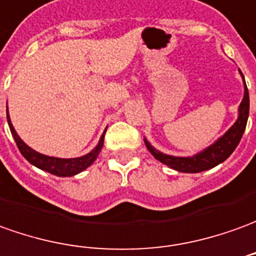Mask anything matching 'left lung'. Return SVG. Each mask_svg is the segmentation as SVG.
I'll list each match as a JSON object with an SVG mask.
<instances>
[{"label":"left lung","instance_id":"1","mask_svg":"<svg viewBox=\"0 0 256 256\" xmlns=\"http://www.w3.org/2000/svg\"><path fill=\"white\" fill-rule=\"evenodd\" d=\"M241 76L244 79L242 74H241ZM248 114H250V94H248V89H246V80H244V98H242V102L240 104L238 120L212 146H209L208 149L192 156V158H176V156L163 154L162 152L156 150L153 146H150V144L145 139L146 148L154 156V158H158V162H162L163 164L172 167V170H177V172H205V170L213 168L214 166L223 163L237 148L240 140L242 138V134L246 131Z\"/></svg>","mask_w":256,"mask_h":256}]
</instances>
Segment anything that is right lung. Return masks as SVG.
<instances>
[{"label":"right lung","mask_w":256,"mask_h":256,"mask_svg":"<svg viewBox=\"0 0 256 256\" xmlns=\"http://www.w3.org/2000/svg\"><path fill=\"white\" fill-rule=\"evenodd\" d=\"M6 120H8V125H10V134L16 142L18 149L20 150V153L24 154V158L32 163L33 166H36L38 168H42L44 172H48L50 174L58 176V177H71L75 176L78 172H84V168H88L89 166L98 158V153L102 152L103 144H104V134L102 135V138L98 140V145L88 154H84L82 158H51V156H46L38 152L33 150L32 148L24 144L22 139L19 138V135L15 131L14 125L10 124V116H8V111H6Z\"/></svg>","instance_id":"1"}]
</instances>
